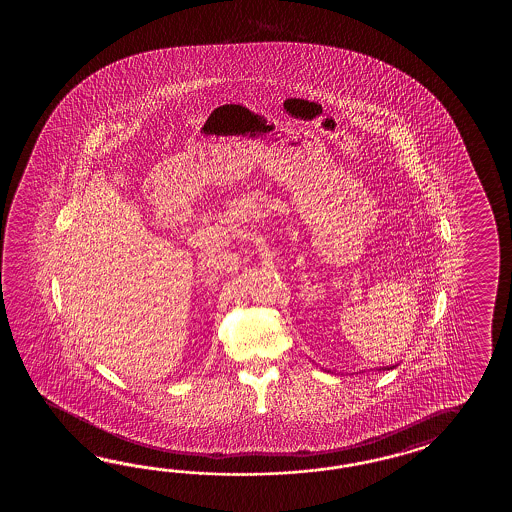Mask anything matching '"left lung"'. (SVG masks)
<instances>
[{"mask_svg":"<svg viewBox=\"0 0 512 512\" xmlns=\"http://www.w3.org/2000/svg\"><path fill=\"white\" fill-rule=\"evenodd\" d=\"M393 368H395V366H390V368H388V366H386V368H382V371H384V370H393Z\"/></svg>","mask_w":512,"mask_h":512,"instance_id":"left-lung-1","label":"left lung"}]
</instances>
